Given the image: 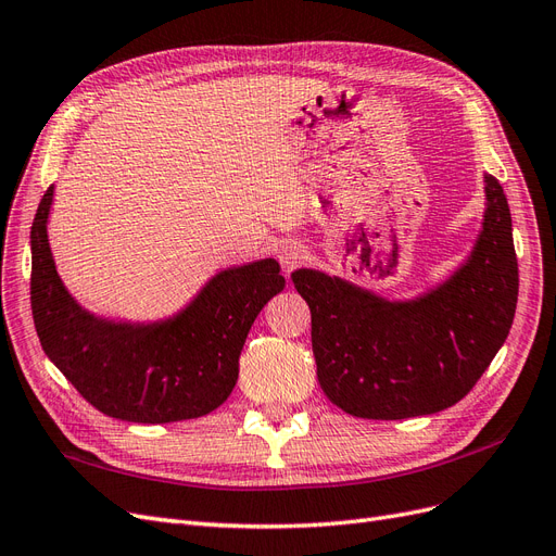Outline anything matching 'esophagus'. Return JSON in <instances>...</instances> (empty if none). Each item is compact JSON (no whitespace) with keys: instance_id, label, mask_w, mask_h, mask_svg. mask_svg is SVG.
Here are the masks:
<instances>
[{"instance_id":"obj_1","label":"esophagus","mask_w":556,"mask_h":556,"mask_svg":"<svg viewBox=\"0 0 556 556\" xmlns=\"http://www.w3.org/2000/svg\"><path fill=\"white\" fill-rule=\"evenodd\" d=\"M277 258L286 270H293V267H298L304 258H307V252H304V247L298 242H283L277 247Z\"/></svg>"}]
</instances>
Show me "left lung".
<instances>
[{
	"instance_id": "obj_1",
	"label": "left lung",
	"mask_w": 556,
	"mask_h": 556,
	"mask_svg": "<svg viewBox=\"0 0 556 556\" xmlns=\"http://www.w3.org/2000/svg\"><path fill=\"white\" fill-rule=\"evenodd\" d=\"M326 397L369 420L429 416L457 404L504 346L517 307V256L504 187L485 175V214L469 258L414 300H388L300 267Z\"/></svg>"
}]
</instances>
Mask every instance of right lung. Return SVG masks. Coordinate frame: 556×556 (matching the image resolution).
Segmentation results:
<instances>
[{"label":"right lung","mask_w":556,"mask_h":556,"mask_svg":"<svg viewBox=\"0 0 556 556\" xmlns=\"http://www.w3.org/2000/svg\"><path fill=\"white\" fill-rule=\"evenodd\" d=\"M55 187L31 224V314L50 363L101 414L129 422H177L222 406L258 312L283 291L275 258L214 275L185 307L134 324L97 316L66 291L48 242Z\"/></svg>","instance_id":"obj_1"}]
</instances>
